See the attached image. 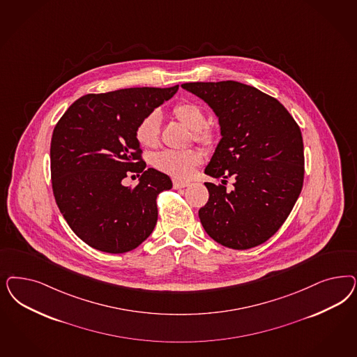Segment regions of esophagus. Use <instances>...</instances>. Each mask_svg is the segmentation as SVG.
<instances>
[{"instance_id": "obj_1", "label": "esophagus", "mask_w": 357, "mask_h": 357, "mask_svg": "<svg viewBox=\"0 0 357 357\" xmlns=\"http://www.w3.org/2000/svg\"><path fill=\"white\" fill-rule=\"evenodd\" d=\"M189 183L188 181H180V180H173V188L174 189H181V188H185V186H188Z\"/></svg>"}]
</instances>
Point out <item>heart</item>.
I'll return each instance as SVG.
<instances>
[{"mask_svg": "<svg viewBox=\"0 0 357 357\" xmlns=\"http://www.w3.org/2000/svg\"><path fill=\"white\" fill-rule=\"evenodd\" d=\"M174 116L190 130L195 131V139L205 147H213L217 140V132L206 125V113L193 101H181L173 106ZM160 113L151 112L139 122L135 138L140 146L153 149L160 139ZM202 162V153L198 150L161 151L153 156L156 169L167 173L174 178H188L195 172L197 165Z\"/></svg>", "mask_w": 357, "mask_h": 357, "instance_id": "obj_1", "label": "heart"}]
</instances>
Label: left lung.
Listing matches in <instances>:
<instances>
[{
	"label": "left lung",
	"instance_id": "obj_1",
	"mask_svg": "<svg viewBox=\"0 0 357 357\" xmlns=\"http://www.w3.org/2000/svg\"><path fill=\"white\" fill-rule=\"evenodd\" d=\"M218 116L222 139L205 169L236 178L234 190L205 183L198 215L210 238L232 250L266 242L288 218L303 185L302 134L276 98L238 81L186 82Z\"/></svg>",
	"mask_w": 357,
	"mask_h": 357
}]
</instances>
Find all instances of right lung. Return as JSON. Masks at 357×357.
Wrapping results in <instances>:
<instances>
[{
	"instance_id": "add662e5",
	"label": "right lung",
	"mask_w": 357,
	"mask_h": 357,
	"mask_svg": "<svg viewBox=\"0 0 357 357\" xmlns=\"http://www.w3.org/2000/svg\"><path fill=\"white\" fill-rule=\"evenodd\" d=\"M128 88L85 94L59 119L51 139V181L69 227L93 248L125 253L137 248L158 222L156 198L171 178L146 169L135 138L139 122L177 92ZM142 173L137 187L121 180Z\"/></svg>"
}]
</instances>
